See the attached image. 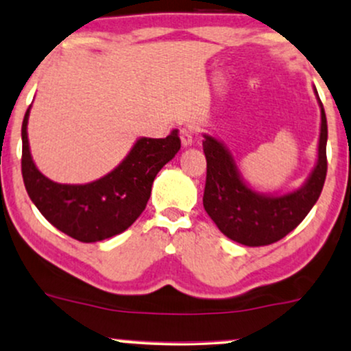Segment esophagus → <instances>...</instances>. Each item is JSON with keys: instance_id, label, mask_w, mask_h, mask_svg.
<instances>
[{"instance_id": "34e87169", "label": "esophagus", "mask_w": 351, "mask_h": 351, "mask_svg": "<svg viewBox=\"0 0 351 351\" xmlns=\"http://www.w3.org/2000/svg\"><path fill=\"white\" fill-rule=\"evenodd\" d=\"M180 143L184 147L192 146L193 143V131L191 128H180Z\"/></svg>"}]
</instances>
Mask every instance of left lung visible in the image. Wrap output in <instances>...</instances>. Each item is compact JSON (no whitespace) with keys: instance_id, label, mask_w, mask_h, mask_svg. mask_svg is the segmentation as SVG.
Masks as SVG:
<instances>
[{"instance_id":"obj_1","label":"left lung","mask_w":351,"mask_h":351,"mask_svg":"<svg viewBox=\"0 0 351 351\" xmlns=\"http://www.w3.org/2000/svg\"><path fill=\"white\" fill-rule=\"evenodd\" d=\"M320 108V134L315 166L300 187L284 193L259 192L246 182L223 141L204 134L207 182L204 208L225 237L245 246H265L281 240L298 226L322 193L327 176V118Z\"/></svg>"}]
</instances>
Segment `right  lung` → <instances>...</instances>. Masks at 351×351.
<instances>
[{
  "instance_id": "1",
  "label": "right lung",
  "mask_w": 351,
  "mask_h": 351,
  "mask_svg": "<svg viewBox=\"0 0 351 351\" xmlns=\"http://www.w3.org/2000/svg\"><path fill=\"white\" fill-rule=\"evenodd\" d=\"M32 106V105H31ZM29 106L23 130V179L29 199L62 233L84 243L123 233L146 208L158 172L180 149L179 131L167 138H138L113 171L88 184H59L36 166L27 139Z\"/></svg>"
}]
</instances>
